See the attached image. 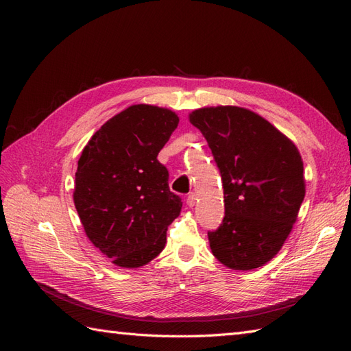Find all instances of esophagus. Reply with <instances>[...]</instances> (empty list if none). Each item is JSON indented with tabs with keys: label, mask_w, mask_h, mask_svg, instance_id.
Here are the masks:
<instances>
[{
	"label": "esophagus",
	"mask_w": 351,
	"mask_h": 351,
	"mask_svg": "<svg viewBox=\"0 0 351 351\" xmlns=\"http://www.w3.org/2000/svg\"><path fill=\"white\" fill-rule=\"evenodd\" d=\"M196 200H197V199H196V195H195V193H190V195L187 196V200H186V202H187V205H189L190 208H193V206L196 205Z\"/></svg>",
	"instance_id": "34e87169"
}]
</instances>
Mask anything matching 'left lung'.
<instances>
[{"label":"left lung","instance_id":"left-lung-1","mask_svg":"<svg viewBox=\"0 0 351 351\" xmlns=\"http://www.w3.org/2000/svg\"><path fill=\"white\" fill-rule=\"evenodd\" d=\"M189 121L206 139L224 186L226 217L208 232L227 268L250 271L280 252L304 199L302 155L268 120L234 105L205 107Z\"/></svg>","mask_w":351,"mask_h":351}]
</instances>
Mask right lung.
Returning <instances> with one entry per match:
<instances>
[{"mask_svg": "<svg viewBox=\"0 0 351 351\" xmlns=\"http://www.w3.org/2000/svg\"><path fill=\"white\" fill-rule=\"evenodd\" d=\"M168 108L137 104L114 115L83 147L73 200L88 239L121 268H141L165 247L182 200L156 156L177 129Z\"/></svg>", "mask_w": 351, "mask_h": 351, "instance_id": "add662e5", "label": "right lung"}]
</instances>
